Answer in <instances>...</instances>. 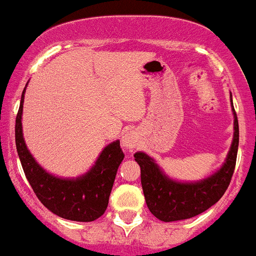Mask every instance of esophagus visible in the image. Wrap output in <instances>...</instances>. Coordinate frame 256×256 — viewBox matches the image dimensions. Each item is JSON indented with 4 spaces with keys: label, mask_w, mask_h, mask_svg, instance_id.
Wrapping results in <instances>:
<instances>
[{
    "label": "esophagus",
    "mask_w": 256,
    "mask_h": 256,
    "mask_svg": "<svg viewBox=\"0 0 256 256\" xmlns=\"http://www.w3.org/2000/svg\"><path fill=\"white\" fill-rule=\"evenodd\" d=\"M136 144H138V136H136L135 132L130 130V132H124V136H122V146L126 150H132V148L136 147Z\"/></svg>",
    "instance_id": "1"
}]
</instances>
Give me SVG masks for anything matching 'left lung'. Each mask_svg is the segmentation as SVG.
Listing matches in <instances>:
<instances>
[{
  "mask_svg": "<svg viewBox=\"0 0 256 256\" xmlns=\"http://www.w3.org/2000/svg\"><path fill=\"white\" fill-rule=\"evenodd\" d=\"M232 112L234 118V132L226 158L220 168L211 176L192 182H182L169 177L158 164L144 152H136L135 161L140 166V181L148 210L158 220H186L207 211L220 200L233 176L237 160L240 128L234 112L230 94Z\"/></svg>",
  "mask_w": 256,
  "mask_h": 256,
  "instance_id": "obj_1",
  "label": "left lung"
}]
</instances>
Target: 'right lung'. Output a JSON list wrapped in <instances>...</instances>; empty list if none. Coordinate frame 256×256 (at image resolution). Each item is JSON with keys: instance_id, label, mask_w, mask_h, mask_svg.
Masks as SVG:
<instances>
[{"instance_id": "obj_1", "label": "right lung", "mask_w": 256, "mask_h": 256, "mask_svg": "<svg viewBox=\"0 0 256 256\" xmlns=\"http://www.w3.org/2000/svg\"><path fill=\"white\" fill-rule=\"evenodd\" d=\"M26 87L15 120V144L32 190L35 191L38 200L60 218L80 222L95 221L108 207L118 166L124 158L120 140L106 146L96 158L95 164L84 174L75 178L52 174L35 160L23 138L22 114Z\"/></svg>"}]
</instances>
